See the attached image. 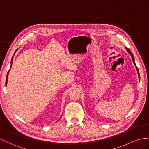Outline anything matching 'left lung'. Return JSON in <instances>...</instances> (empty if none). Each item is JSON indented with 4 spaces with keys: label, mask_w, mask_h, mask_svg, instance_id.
<instances>
[{
    "label": "left lung",
    "mask_w": 149,
    "mask_h": 149,
    "mask_svg": "<svg viewBox=\"0 0 149 149\" xmlns=\"http://www.w3.org/2000/svg\"><path fill=\"white\" fill-rule=\"evenodd\" d=\"M126 50L127 51H128V52H129V54H130V55H131V56H132V59H133V63H134V64H135V65L136 66V64H135V59H134V57H133V54L132 53V52L130 51V50L129 49H128V48H126ZM136 69H137V71H138V73H139V78H140V74H139V69H138V68L136 67Z\"/></svg>",
    "instance_id": "8db88e82"
}]
</instances>
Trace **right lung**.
<instances>
[{
	"instance_id": "1",
	"label": "right lung",
	"mask_w": 149,
	"mask_h": 149,
	"mask_svg": "<svg viewBox=\"0 0 149 149\" xmlns=\"http://www.w3.org/2000/svg\"><path fill=\"white\" fill-rule=\"evenodd\" d=\"M13 58H12V59H11V65H12V63H13ZM11 67V66H10ZM8 73H9V71H8V74H7V77H6V85H7V83H8Z\"/></svg>"
}]
</instances>
